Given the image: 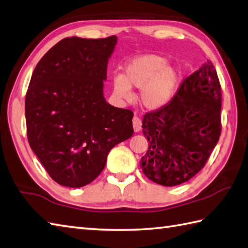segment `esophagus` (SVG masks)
Listing matches in <instances>:
<instances>
[{
  "label": "esophagus",
  "instance_id": "1",
  "mask_svg": "<svg viewBox=\"0 0 248 248\" xmlns=\"http://www.w3.org/2000/svg\"><path fill=\"white\" fill-rule=\"evenodd\" d=\"M132 124H133V130L134 132H140V129H142V121L138 117V116H134L132 119Z\"/></svg>",
  "mask_w": 248,
  "mask_h": 248
}]
</instances>
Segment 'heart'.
Here are the masks:
<instances>
[{"instance_id": "1", "label": "heart", "mask_w": 248, "mask_h": 248, "mask_svg": "<svg viewBox=\"0 0 248 248\" xmlns=\"http://www.w3.org/2000/svg\"><path fill=\"white\" fill-rule=\"evenodd\" d=\"M182 81V72L169 64L166 57L148 53L135 57L124 65V74L111 78L116 96L130 100V88L140 89L139 102L144 108L156 110L167 105L177 92Z\"/></svg>"}]
</instances>
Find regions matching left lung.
<instances>
[{
    "label": "left lung",
    "mask_w": 248,
    "mask_h": 248,
    "mask_svg": "<svg viewBox=\"0 0 248 248\" xmlns=\"http://www.w3.org/2000/svg\"><path fill=\"white\" fill-rule=\"evenodd\" d=\"M221 90L210 60L183 81L170 103L144 115L148 150L140 166L147 178L172 187L204 167L220 135Z\"/></svg>",
    "instance_id": "8db88e82"
}]
</instances>
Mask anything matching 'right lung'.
I'll use <instances>...</instances> for the list:
<instances>
[{"label":"right lung","instance_id":"obj_1","mask_svg":"<svg viewBox=\"0 0 248 248\" xmlns=\"http://www.w3.org/2000/svg\"><path fill=\"white\" fill-rule=\"evenodd\" d=\"M116 44L115 35L63 38L33 72L26 95L29 144L59 185H88L109 150L132 137V111L110 105L103 93Z\"/></svg>","mask_w":248,"mask_h":248}]
</instances>
